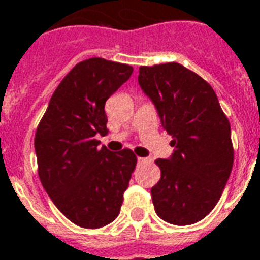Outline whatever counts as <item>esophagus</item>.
Here are the masks:
<instances>
[{"instance_id": "obj_1", "label": "esophagus", "mask_w": 260, "mask_h": 260, "mask_svg": "<svg viewBox=\"0 0 260 260\" xmlns=\"http://www.w3.org/2000/svg\"><path fill=\"white\" fill-rule=\"evenodd\" d=\"M137 161H139V162H144V161H146V158H143V157H139V158H137Z\"/></svg>"}]
</instances>
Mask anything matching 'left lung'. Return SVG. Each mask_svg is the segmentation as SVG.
<instances>
[{
  "instance_id": "left-lung-1",
  "label": "left lung",
  "mask_w": 260,
  "mask_h": 260,
  "mask_svg": "<svg viewBox=\"0 0 260 260\" xmlns=\"http://www.w3.org/2000/svg\"><path fill=\"white\" fill-rule=\"evenodd\" d=\"M139 83L175 147L155 160L161 178L151 188L157 215L173 225L201 221L219 201L232 164L231 124L207 80L177 62L140 66Z\"/></svg>"
}]
</instances>
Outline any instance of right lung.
Masks as SVG:
<instances>
[{"mask_svg":"<svg viewBox=\"0 0 260 260\" xmlns=\"http://www.w3.org/2000/svg\"><path fill=\"white\" fill-rule=\"evenodd\" d=\"M133 68L103 58L79 62L52 94L35 133L38 174L56 208L78 226L98 229L120 212L137 157L99 148L107 134L105 103Z\"/></svg>","mask_w":260,"mask_h":260,"instance_id":"add662e5","label":"right lung"}]
</instances>
